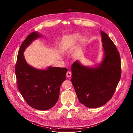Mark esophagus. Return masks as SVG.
I'll list each match as a JSON object with an SVG mask.
<instances>
[{
    "label": "esophagus",
    "instance_id": "34e87169",
    "mask_svg": "<svg viewBox=\"0 0 133 133\" xmlns=\"http://www.w3.org/2000/svg\"><path fill=\"white\" fill-rule=\"evenodd\" d=\"M66 75L67 76V77H71V76H72V73H71V72H70V71H68V72H67V73H66Z\"/></svg>",
    "mask_w": 133,
    "mask_h": 133
}]
</instances>
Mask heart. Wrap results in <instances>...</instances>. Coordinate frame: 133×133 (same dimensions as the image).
Masks as SVG:
<instances>
[{"label": "heart", "mask_w": 133, "mask_h": 133, "mask_svg": "<svg viewBox=\"0 0 133 133\" xmlns=\"http://www.w3.org/2000/svg\"><path fill=\"white\" fill-rule=\"evenodd\" d=\"M81 38V35L79 34H74L73 37H72V40L74 41V42H76L77 41H78ZM81 41L82 42V43H85V42L87 41V38L85 37H82L81 38Z\"/></svg>", "instance_id": "1"}]
</instances>
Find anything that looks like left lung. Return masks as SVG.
<instances>
[{"mask_svg": "<svg viewBox=\"0 0 133 133\" xmlns=\"http://www.w3.org/2000/svg\"><path fill=\"white\" fill-rule=\"evenodd\" d=\"M103 50L101 62L85 66L77 60L72 65L71 81L80 103L89 108L106 104L114 95L121 77V60L113 41L100 31Z\"/></svg>", "mask_w": 133, "mask_h": 133, "instance_id": "left-lung-1", "label": "left lung"}]
</instances>
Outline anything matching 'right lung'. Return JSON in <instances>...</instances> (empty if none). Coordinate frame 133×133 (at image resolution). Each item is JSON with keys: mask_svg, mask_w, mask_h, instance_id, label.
I'll use <instances>...</instances> for the list:
<instances>
[{"mask_svg": "<svg viewBox=\"0 0 133 133\" xmlns=\"http://www.w3.org/2000/svg\"><path fill=\"white\" fill-rule=\"evenodd\" d=\"M42 35L34 32L28 36L21 44L15 66L18 89L26 102L38 110L53 108L59 97L60 87L65 80L68 69L48 66L37 69L26 61L23 53L33 41Z\"/></svg>", "mask_w": 133, "mask_h": 133, "instance_id": "add662e5", "label": "right lung"}]
</instances>
